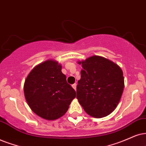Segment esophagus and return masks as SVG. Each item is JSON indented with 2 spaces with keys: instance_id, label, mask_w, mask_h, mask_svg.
Here are the masks:
<instances>
[{
  "instance_id": "34e87169",
  "label": "esophagus",
  "mask_w": 146,
  "mask_h": 146,
  "mask_svg": "<svg viewBox=\"0 0 146 146\" xmlns=\"http://www.w3.org/2000/svg\"><path fill=\"white\" fill-rule=\"evenodd\" d=\"M72 87H73V89H74L75 90H76V87H77V85H76V84H74L72 85Z\"/></svg>"
}]
</instances>
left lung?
I'll return each mask as SVG.
<instances>
[{
	"instance_id": "1",
	"label": "left lung",
	"mask_w": 146,
	"mask_h": 146,
	"mask_svg": "<svg viewBox=\"0 0 146 146\" xmlns=\"http://www.w3.org/2000/svg\"><path fill=\"white\" fill-rule=\"evenodd\" d=\"M82 64L77 98L85 111L95 118L110 114L119 104L124 89L123 73L119 66L100 56H92Z\"/></svg>"
}]
</instances>
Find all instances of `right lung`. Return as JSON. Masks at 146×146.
Returning <instances> with one entry per match:
<instances>
[{
	"label": "right lung",
	"mask_w": 146,
	"mask_h": 146,
	"mask_svg": "<svg viewBox=\"0 0 146 146\" xmlns=\"http://www.w3.org/2000/svg\"><path fill=\"white\" fill-rule=\"evenodd\" d=\"M61 69L57 61L47 60L31 71L24 84L29 106L37 115L48 121L62 117L76 96Z\"/></svg>",
	"instance_id": "1"
}]
</instances>
